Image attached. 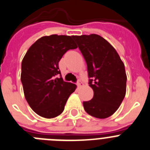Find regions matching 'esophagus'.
<instances>
[{"instance_id": "1", "label": "esophagus", "mask_w": 150, "mask_h": 150, "mask_svg": "<svg viewBox=\"0 0 150 150\" xmlns=\"http://www.w3.org/2000/svg\"><path fill=\"white\" fill-rule=\"evenodd\" d=\"M76 85H77V86H79H79H82V82H81L80 79H78L77 82H76Z\"/></svg>"}]
</instances>
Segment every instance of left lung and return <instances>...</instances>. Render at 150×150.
<instances>
[{"instance_id": "8db88e82", "label": "left lung", "mask_w": 150, "mask_h": 150, "mask_svg": "<svg viewBox=\"0 0 150 150\" xmlns=\"http://www.w3.org/2000/svg\"><path fill=\"white\" fill-rule=\"evenodd\" d=\"M73 38L86 60L88 84L94 91L93 98L83 102L85 111L94 117H108L126 95L124 64L115 48L100 35H74Z\"/></svg>"}]
</instances>
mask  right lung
<instances>
[{
    "mask_svg": "<svg viewBox=\"0 0 150 150\" xmlns=\"http://www.w3.org/2000/svg\"><path fill=\"white\" fill-rule=\"evenodd\" d=\"M77 46L73 36H43L29 48L21 62V80L25 98L37 115L59 116L76 86L64 82L59 62L68 50Z\"/></svg>",
    "mask_w": 150,
    "mask_h": 150,
    "instance_id": "1",
    "label": "right lung"
}]
</instances>
